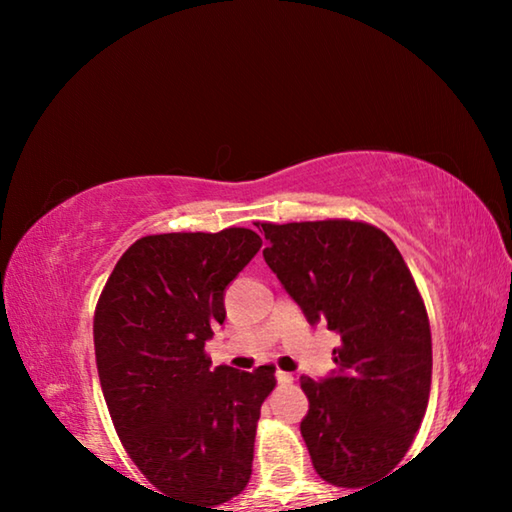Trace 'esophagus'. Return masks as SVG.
<instances>
[{
    "instance_id": "esophagus-1",
    "label": "esophagus",
    "mask_w": 512,
    "mask_h": 512,
    "mask_svg": "<svg viewBox=\"0 0 512 512\" xmlns=\"http://www.w3.org/2000/svg\"><path fill=\"white\" fill-rule=\"evenodd\" d=\"M275 377H277V381H280V384H291V381H293L291 372H284V370H277Z\"/></svg>"
}]
</instances>
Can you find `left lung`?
<instances>
[{
  "instance_id": "8db88e82",
  "label": "left lung",
  "mask_w": 512,
  "mask_h": 512,
  "mask_svg": "<svg viewBox=\"0 0 512 512\" xmlns=\"http://www.w3.org/2000/svg\"><path fill=\"white\" fill-rule=\"evenodd\" d=\"M262 228L264 259L282 287L311 325L341 336L334 375L300 377L309 400L300 433L311 463L323 481L363 490L400 465L427 411L424 300L400 250L375 225L327 219Z\"/></svg>"
}]
</instances>
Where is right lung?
<instances>
[{
	"label": "right lung",
	"instance_id": "add662e5",
	"mask_svg": "<svg viewBox=\"0 0 512 512\" xmlns=\"http://www.w3.org/2000/svg\"><path fill=\"white\" fill-rule=\"evenodd\" d=\"M259 248L248 228L142 237L94 309L99 381L121 445L158 495L189 512H232L216 508L253 472L275 366L212 368L205 341L225 320V287Z\"/></svg>",
	"mask_w": 512,
	"mask_h": 512
}]
</instances>
